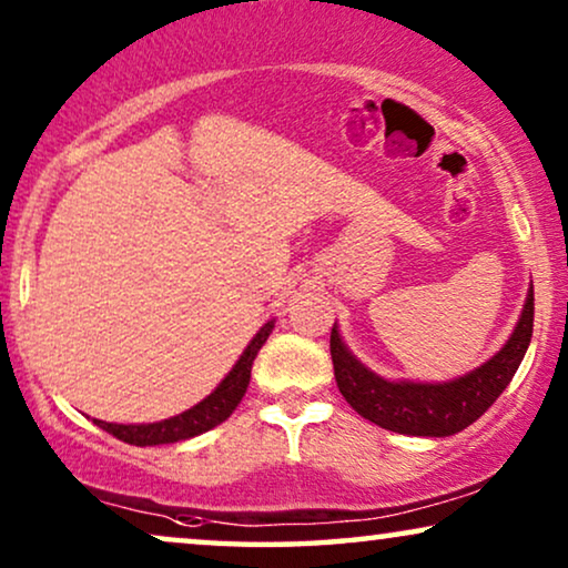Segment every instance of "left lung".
<instances>
[{
	"mask_svg": "<svg viewBox=\"0 0 568 568\" xmlns=\"http://www.w3.org/2000/svg\"><path fill=\"white\" fill-rule=\"evenodd\" d=\"M535 292L530 286L523 317L515 333L499 354L491 356L470 375L453 383L424 385V383H387L354 359L338 338V331H331V359L336 372L338 390L356 414L369 418L383 429L410 434V437H449L463 432L476 418L494 406V400L511 383L519 362L525 359L532 338Z\"/></svg>",
	"mask_w": 568,
	"mask_h": 568,
	"instance_id": "1",
	"label": "left lung"
}]
</instances>
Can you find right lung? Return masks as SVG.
<instances>
[{
	"instance_id": "right-lung-1",
	"label": "right lung",
	"mask_w": 568,
	"mask_h": 568,
	"mask_svg": "<svg viewBox=\"0 0 568 568\" xmlns=\"http://www.w3.org/2000/svg\"><path fill=\"white\" fill-rule=\"evenodd\" d=\"M271 331H274V321L266 323L258 333H255V338L247 344L243 356H240L235 367L230 369V375L224 377L220 387H216L212 395H206L199 406H193L189 410H183V414L165 418V422H158V424H108V422H98V418L95 424L103 432L113 434L115 439L129 442V445H136V447L170 445V442H181V439L196 437V434L214 429L216 424H222L224 418H230L232 410L237 408V403L243 400L247 383H251L253 362L255 356H258L261 346L266 344Z\"/></svg>"
}]
</instances>
